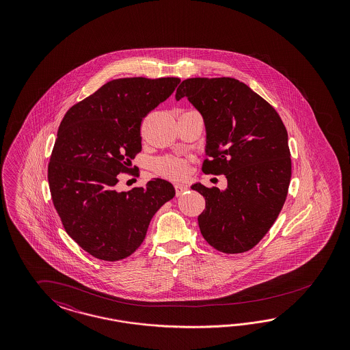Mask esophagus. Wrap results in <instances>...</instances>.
Here are the masks:
<instances>
[{"mask_svg": "<svg viewBox=\"0 0 350 350\" xmlns=\"http://www.w3.org/2000/svg\"><path fill=\"white\" fill-rule=\"evenodd\" d=\"M174 189H176V195H180V193H183L185 191L187 190V185H185V183H176Z\"/></svg>", "mask_w": 350, "mask_h": 350, "instance_id": "1", "label": "esophagus"}]
</instances>
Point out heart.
I'll list each match as a JSON object with an SVG mask.
<instances>
[{
    "label": "heart",
    "mask_w": 350,
    "mask_h": 350,
    "mask_svg": "<svg viewBox=\"0 0 350 350\" xmlns=\"http://www.w3.org/2000/svg\"><path fill=\"white\" fill-rule=\"evenodd\" d=\"M155 170L163 177L177 180L187 173V163L180 158L164 157L155 161Z\"/></svg>",
    "instance_id": "b5f03b06"
}]
</instances>
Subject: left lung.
Returning a JSON list of instances; mask_svg holds the SVG:
<instances>
[{
	"instance_id": "left-lung-1",
	"label": "left lung",
	"mask_w": 350,
	"mask_h": 350,
	"mask_svg": "<svg viewBox=\"0 0 350 350\" xmlns=\"http://www.w3.org/2000/svg\"><path fill=\"white\" fill-rule=\"evenodd\" d=\"M187 97L202 114L206 133L204 173L224 174L227 187L191 186L205 199L198 217L214 249L250 250L281 212L291 177L287 131L275 109L234 78H189L176 100Z\"/></svg>"
}]
</instances>
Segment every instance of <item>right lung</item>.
<instances>
[{"label": "right lung", "mask_w": 350, "mask_h": 350, "mask_svg": "<svg viewBox=\"0 0 350 350\" xmlns=\"http://www.w3.org/2000/svg\"><path fill=\"white\" fill-rule=\"evenodd\" d=\"M180 82L174 77L110 81L72 106L60 123L49 164L53 205L66 233L97 259L116 262L136 252L154 214L176 193L161 178L129 191L116 186L142 148V118Z\"/></svg>", "instance_id": "1"}]
</instances>
